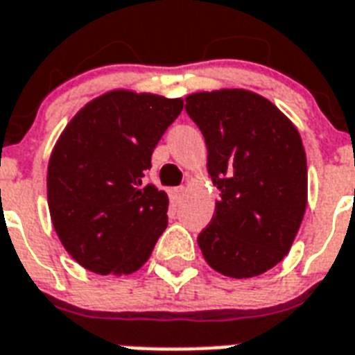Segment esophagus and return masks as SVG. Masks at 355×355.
Masks as SVG:
<instances>
[{
	"mask_svg": "<svg viewBox=\"0 0 355 355\" xmlns=\"http://www.w3.org/2000/svg\"><path fill=\"white\" fill-rule=\"evenodd\" d=\"M170 196H172V200H174L175 203H180L181 200H183V196H185V189H183V187H174V189L170 191Z\"/></svg>",
	"mask_w": 355,
	"mask_h": 355,
	"instance_id": "esophagus-1",
	"label": "esophagus"
}]
</instances>
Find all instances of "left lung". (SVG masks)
Returning <instances> with one entry per match:
<instances>
[{
    "label": "left lung",
    "instance_id": "1",
    "mask_svg": "<svg viewBox=\"0 0 355 355\" xmlns=\"http://www.w3.org/2000/svg\"><path fill=\"white\" fill-rule=\"evenodd\" d=\"M185 101L205 139L207 172L220 191L198 246L207 265L224 276H259L289 254L306 213L300 133L252 90L194 92Z\"/></svg>",
    "mask_w": 355,
    "mask_h": 355
}]
</instances>
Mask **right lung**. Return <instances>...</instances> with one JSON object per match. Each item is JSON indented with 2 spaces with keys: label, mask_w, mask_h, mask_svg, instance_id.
Returning a JSON list of instances; mask_svg holds the SVG:
<instances>
[{
  "label": "right lung",
  "mask_w": 355,
  "mask_h": 355,
  "mask_svg": "<svg viewBox=\"0 0 355 355\" xmlns=\"http://www.w3.org/2000/svg\"><path fill=\"white\" fill-rule=\"evenodd\" d=\"M181 98L111 90L68 122L48 163V207L60 243L94 274H133L166 230L168 196L144 183Z\"/></svg>",
  "instance_id": "add662e5"
}]
</instances>
